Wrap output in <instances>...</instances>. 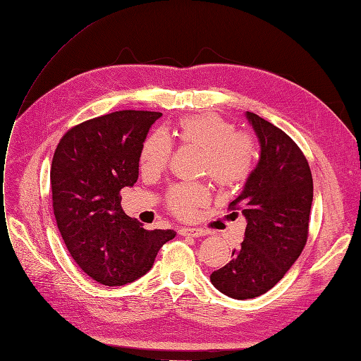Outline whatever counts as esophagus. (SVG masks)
<instances>
[{
	"label": "esophagus",
	"instance_id": "1",
	"mask_svg": "<svg viewBox=\"0 0 361 361\" xmlns=\"http://www.w3.org/2000/svg\"><path fill=\"white\" fill-rule=\"evenodd\" d=\"M181 236H192V238H199V236H205L207 232L202 229H196V228H183L178 231Z\"/></svg>",
	"mask_w": 361,
	"mask_h": 361
}]
</instances>
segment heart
<instances>
[{
  "instance_id": "1",
  "label": "heart",
  "mask_w": 361,
  "mask_h": 361,
  "mask_svg": "<svg viewBox=\"0 0 361 361\" xmlns=\"http://www.w3.org/2000/svg\"><path fill=\"white\" fill-rule=\"evenodd\" d=\"M181 145L201 149V171L207 172L221 188L244 183L256 159V145L243 132H235L233 123L216 116L185 117L176 129ZM172 144L164 132H154L145 140L141 154V171L154 176L162 171L171 157ZM208 201V192L201 184L173 188L168 196L169 208L180 217H190L193 209Z\"/></svg>"
}]
</instances>
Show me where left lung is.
<instances>
[{"label":"left lung","instance_id":"left-lung-1","mask_svg":"<svg viewBox=\"0 0 361 361\" xmlns=\"http://www.w3.org/2000/svg\"><path fill=\"white\" fill-rule=\"evenodd\" d=\"M245 118L260 156L231 207L241 208L247 229L232 260L209 276L219 291L238 300L264 295L298 260L308 238L314 196L308 160L298 144L255 113L247 111Z\"/></svg>","mask_w":361,"mask_h":361}]
</instances>
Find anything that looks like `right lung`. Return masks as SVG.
Instances as JSON below:
<instances>
[{"instance_id": "1", "label": "right lung", "mask_w": 361, "mask_h": 361, "mask_svg": "<svg viewBox=\"0 0 361 361\" xmlns=\"http://www.w3.org/2000/svg\"><path fill=\"white\" fill-rule=\"evenodd\" d=\"M162 113L123 110L65 133L51 160L53 212L71 257L95 281L114 287L152 269L157 251L176 238L145 231L120 207V190L138 178L147 133Z\"/></svg>"}]
</instances>
